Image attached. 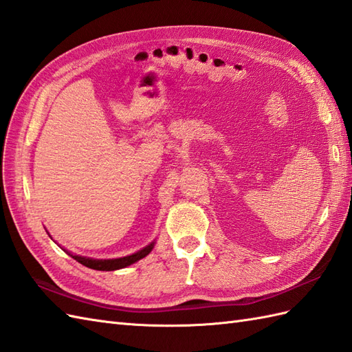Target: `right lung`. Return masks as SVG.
<instances>
[{
  "label": "right lung",
  "mask_w": 352,
  "mask_h": 352,
  "mask_svg": "<svg viewBox=\"0 0 352 352\" xmlns=\"http://www.w3.org/2000/svg\"><path fill=\"white\" fill-rule=\"evenodd\" d=\"M152 250H153V243L148 245L146 248H143V250L139 251V252H135L133 255H128V256H124V258H116V260H92V258H85V256L73 255L70 252H67V254L70 255L72 258H74L76 261H79L83 265H87V267H89V269L109 272V270L124 269V267H126V265H130V264H133L135 261L144 258V256H146Z\"/></svg>",
  "instance_id": "obj_1"
}]
</instances>
